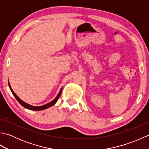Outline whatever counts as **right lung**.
I'll return each instance as SVG.
<instances>
[{
  "label": "right lung",
  "mask_w": 149,
  "mask_h": 149,
  "mask_svg": "<svg viewBox=\"0 0 149 149\" xmlns=\"http://www.w3.org/2000/svg\"><path fill=\"white\" fill-rule=\"evenodd\" d=\"M9 88H10V90H11V92H12L13 95L15 96V97L16 98V99H17V100H18V102L19 103H20L22 106L24 107L25 108H26V109H30V110H34V111H41V110H43V109H45L49 108V107L52 106L53 105H54V104L56 103L57 101H58V99L59 98L60 95H61V91H62V89H63V88H61V89L60 90V91H59V92L58 95H57L56 97L55 98V99H54L52 101H51V102H50L48 103V104H45V105H43V106H32V105H30V104H29L26 103L25 102H24L23 100H22L20 99V98H19V97L17 95H16V94L15 93L14 91H13V90H12V88H11V86H10V84H9Z\"/></svg>",
  "instance_id": "add662e5"
}]
</instances>
